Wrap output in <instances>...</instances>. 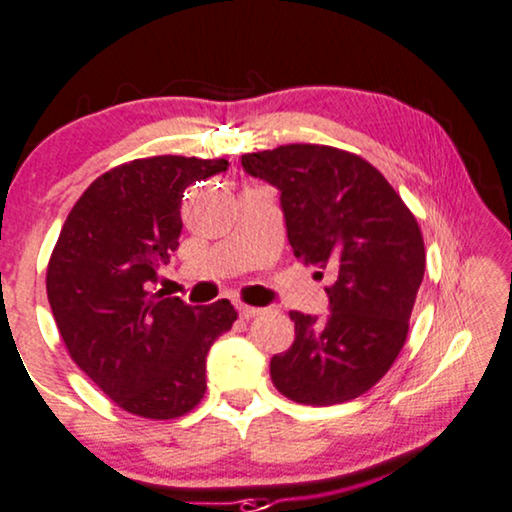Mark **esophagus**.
<instances>
[{"instance_id":"34e87169","label":"esophagus","mask_w":512,"mask_h":512,"mask_svg":"<svg viewBox=\"0 0 512 512\" xmlns=\"http://www.w3.org/2000/svg\"><path fill=\"white\" fill-rule=\"evenodd\" d=\"M236 311H239L243 320H250V318H255V315H259V308L246 306V304H236Z\"/></svg>"}]
</instances>
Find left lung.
Returning a JSON list of instances; mask_svg holds the SVG:
<instances>
[{
  "label": "left lung",
  "instance_id": "obj_1",
  "mask_svg": "<svg viewBox=\"0 0 512 512\" xmlns=\"http://www.w3.org/2000/svg\"><path fill=\"white\" fill-rule=\"evenodd\" d=\"M241 167L278 190L294 255L334 273L329 313H290L294 343L271 357L273 385L308 406L357 399L406 343L424 276L417 220L376 167L345 150L290 143L241 155Z\"/></svg>",
  "mask_w": 512,
  "mask_h": 512
}]
</instances>
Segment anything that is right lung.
I'll use <instances>...</instances> for the list:
<instances>
[{"label":"right lung","instance_id":"right-lung-1","mask_svg":"<svg viewBox=\"0 0 512 512\" xmlns=\"http://www.w3.org/2000/svg\"><path fill=\"white\" fill-rule=\"evenodd\" d=\"M227 160L160 155L99 176L76 201L50 255L46 290L69 355L120 408L181 417L206 392V355L234 306H187L155 292L178 250L185 190Z\"/></svg>","mask_w":512,"mask_h":512}]
</instances>
